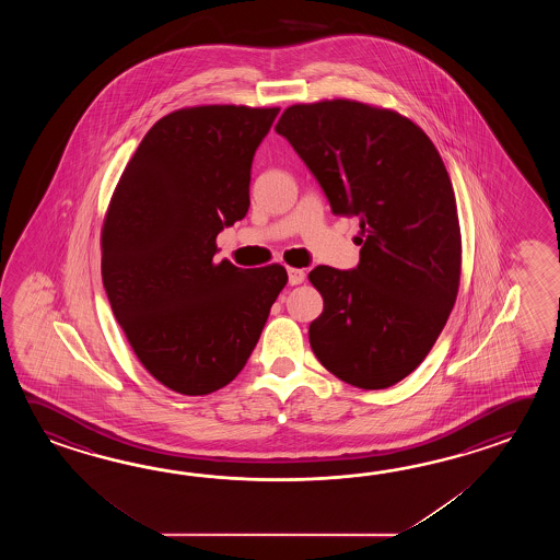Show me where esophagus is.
<instances>
[{
  "mask_svg": "<svg viewBox=\"0 0 560 560\" xmlns=\"http://www.w3.org/2000/svg\"><path fill=\"white\" fill-rule=\"evenodd\" d=\"M306 280V272L298 270V268H288V282L290 285L302 284Z\"/></svg>",
  "mask_w": 560,
  "mask_h": 560,
  "instance_id": "34e87169",
  "label": "esophagus"
}]
</instances>
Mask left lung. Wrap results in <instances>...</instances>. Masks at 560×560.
Segmentation results:
<instances>
[{
	"mask_svg": "<svg viewBox=\"0 0 560 560\" xmlns=\"http://www.w3.org/2000/svg\"><path fill=\"white\" fill-rule=\"evenodd\" d=\"M276 131L364 234L357 268L310 272L324 298L312 352L352 386H394L427 358L458 294L460 228L441 154L410 119L350 100L290 106Z\"/></svg>",
	"mask_w": 560,
	"mask_h": 560,
	"instance_id": "8db88e82",
	"label": "left lung"
}]
</instances>
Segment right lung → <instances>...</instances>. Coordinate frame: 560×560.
Returning <instances> with one entry per match:
<instances>
[{"label": "right lung", "instance_id": "right-lung-1", "mask_svg": "<svg viewBox=\"0 0 560 560\" xmlns=\"http://www.w3.org/2000/svg\"><path fill=\"white\" fill-rule=\"evenodd\" d=\"M280 107L178 109L143 136L102 232L109 306L145 370L202 396L238 376L288 275L215 262V236L248 214L252 160Z\"/></svg>", "mask_w": 560, "mask_h": 560}]
</instances>
